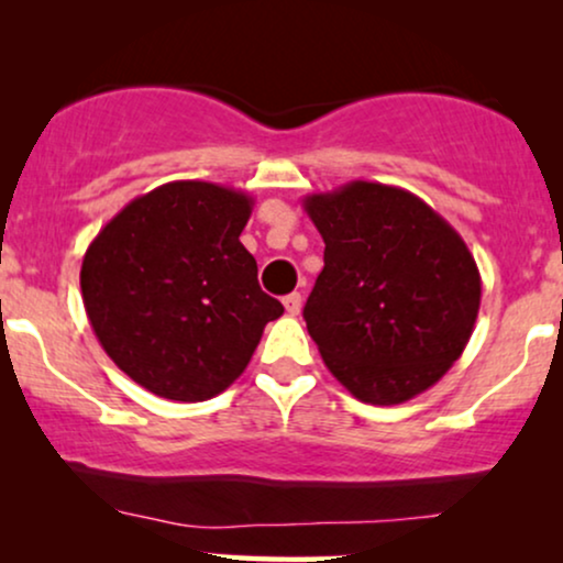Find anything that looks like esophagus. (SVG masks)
Listing matches in <instances>:
<instances>
[{
  "mask_svg": "<svg viewBox=\"0 0 563 563\" xmlns=\"http://www.w3.org/2000/svg\"><path fill=\"white\" fill-rule=\"evenodd\" d=\"M283 307H286L290 318H296V314L301 312V294H288L286 299H283Z\"/></svg>",
  "mask_w": 563,
  "mask_h": 563,
  "instance_id": "obj_1",
  "label": "esophagus"
}]
</instances>
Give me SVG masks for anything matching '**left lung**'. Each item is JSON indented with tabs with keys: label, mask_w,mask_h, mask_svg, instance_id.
<instances>
[{
	"label": "left lung",
	"mask_w": 563,
	"mask_h": 563,
	"mask_svg": "<svg viewBox=\"0 0 563 563\" xmlns=\"http://www.w3.org/2000/svg\"><path fill=\"white\" fill-rule=\"evenodd\" d=\"M325 241L303 320L322 363L352 397L399 405L463 354L482 301L474 254L426 200L354 183L303 198Z\"/></svg>",
	"instance_id": "obj_1"
}]
</instances>
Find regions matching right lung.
Masks as SVG:
<instances>
[{"label":"right lung","mask_w":563,"mask_h":563,"mask_svg":"<svg viewBox=\"0 0 563 563\" xmlns=\"http://www.w3.org/2000/svg\"><path fill=\"white\" fill-rule=\"evenodd\" d=\"M254 198L177 179L129 200L81 262V299L108 357L174 402L217 397L245 371L283 303L241 243Z\"/></svg>","instance_id":"1"}]
</instances>
